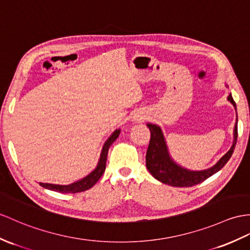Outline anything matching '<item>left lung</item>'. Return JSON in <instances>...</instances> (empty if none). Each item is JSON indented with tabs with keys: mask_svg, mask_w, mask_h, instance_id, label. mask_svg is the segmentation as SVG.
Instances as JSON below:
<instances>
[{
	"mask_svg": "<svg viewBox=\"0 0 250 250\" xmlns=\"http://www.w3.org/2000/svg\"><path fill=\"white\" fill-rule=\"evenodd\" d=\"M228 101H230V103H232V105L236 108L235 102L233 101L232 95L231 94H229L228 96ZM147 127L150 131V140L147 153H146V167H147L149 173L153 175L157 180H159L163 182V184L168 186L179 188H187L198 185L200 182L205 181L207 178H209L213 174L220 171L221 168H223L225 164L228 162L230 157L233 154L237 139L236 122V124L234 126L233 144L231 146V148L227 151V154H225L214 167H212L208 169H205V171L194 172L188 171V169L177 166V164L171 159L160 127L153 124H147Z\"/></svg>",
	"mask_w": 250,
	"mask_h": 250,
	"instance_id": "1",
	"label": "left lung"
}]
</instances>
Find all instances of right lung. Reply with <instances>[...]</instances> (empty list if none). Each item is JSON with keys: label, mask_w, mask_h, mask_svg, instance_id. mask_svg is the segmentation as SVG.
I'll use <instances>...</instances> for the list:
<instances>
[{"label": "right lung", "mask_w": 250, "mask_h": 250, "mask_svg": "<svg viewBox=\"0 0 250 250\" xmlns=\"http://www.w3.org/2000/svg\"><path fill=\"white\" fill-rule=\"evenodd\" d=\"M120 135V129L115 130L112 135L109 137V139L105 142L104 147L102 149V154L100 157L99 164H97L96 168L92 173H90L87 177L83 178L82 180H78L74 184L69 185V186H59V185H52V184H42L40 182V186L45 188H48L51 191H56L60 193H78V192H83L88 190V188H92L99 179L102 177L103 173L105 172L106 168V161H107V156H108V150L110 145L118 139Z\"/></svg>", "instance_id": "obj_1"}]
</instances>
